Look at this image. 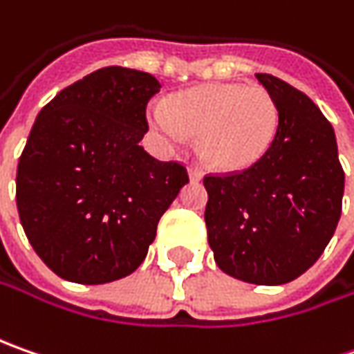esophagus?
I'll return each mask as SVG.
<instances>
[{
	"mask_svg": "<svg viewBox=\"0 0 354 354\" xmlns=\"http://www.w3.org/2000/svg\"><path fill=\"white\" fill-rule=\"evenodd\" d=\"M189 177H191V181H201L203 179V171L198 169V167H191L189 169Z\"/></svg>",
	"mask_w": 354,
	"mask_h": 354,
	"instance_id": "obj_1",
	"label": "esophagus"
}]
</instances>
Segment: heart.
I'll use <instances>...</instances> for the list:
<instances>
[{"instance_id":"obj_1","label":"heart","mask_w":354,"mask_h":354,"mask_svg":"<svg viewBox=\"0 0 354 354\" xmlns=\"http://www.w3.org/2000/svg\"><path fill=\"white\" fill-rule=\"evenodd\" d=\"M149 124L171 142L198 136V153L211 167L242 171L270 149L279 112L260 86L214 82L183 90L167 106H153Z\"/></svg>"}]
</instances>
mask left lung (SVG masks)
I'll return each mask as SVG.
<instances>
[{
    "instance_id": "1",
    "label": "left lung",
    "mask_w": 354,
    "mask_h": 354,
    "mask_svg": "<svg viewBox=\"0 0 354 354\" xmlns=\"http://www.w3.org/2000/svg\"><path fill=\"white\" fill-rule=\"evenodd\" d=\"M278 106L276 138L252 167L205 175L207 236L216 266L232 278L279 286L299 278L335 234L345 171L333 126L301 90L256 75Z\"/></svg>"
}]
</instances>
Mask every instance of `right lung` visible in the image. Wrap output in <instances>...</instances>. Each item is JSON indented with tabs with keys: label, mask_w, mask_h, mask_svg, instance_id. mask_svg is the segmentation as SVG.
<instances>
[{
	"label": "right lung",
	"mask_w": 354,
	"mask_h": 354,
	"mask_svg": "<svg viewBox=\"0 0 354 354\" xmlns=\"http://www.w3.org/2000/svg\"><path fill=\"white\" fill-rule=\"evenodd\" d=\"M156 76L106 66L39 112L17 165V211L33 250L62 279L108 283L145 260L161 214L189 183L142 145Z\"/></svg>",
	"instance_id": "obj_1"
}]
</instances>
